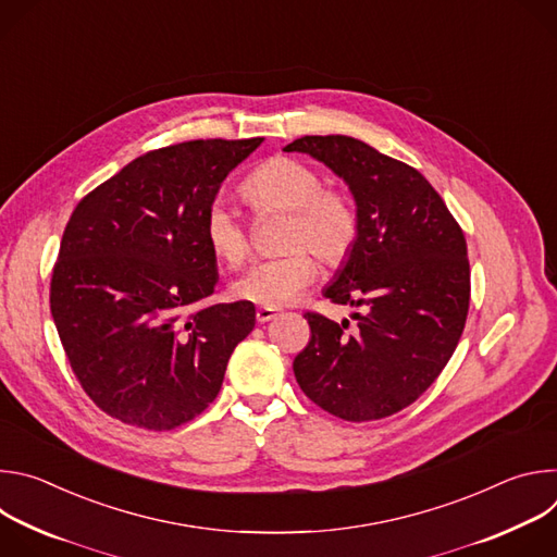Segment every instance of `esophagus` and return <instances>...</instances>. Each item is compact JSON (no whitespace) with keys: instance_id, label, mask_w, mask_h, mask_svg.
<instances>
[{"instance_id":"esophagus-1","label":"esophagus","mask_w":557,"mask_h":557,"mask_svg":"<svg viewBox=\"0 0 557 557\" xmlns=\"http://www.w3.org/2000/svg\"><path fill=\"white\" fill-rule=\"evenodd\" d=\"M275 317H277V312L273 308H258V312H256L258 324H267V322L275 320Z\"/></svg>"}]
</instances>
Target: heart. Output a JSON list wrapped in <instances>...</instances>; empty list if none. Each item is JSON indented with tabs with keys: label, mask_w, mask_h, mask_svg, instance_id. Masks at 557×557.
Instances as JSON below:
<instances>
[{
	"label": "heart",
	"mask_w": 557,
	"mask_h": 557,
	"mask_svg": "<svg viewBox=\"0 0 557 557\" xmlns=\"http://www.w3.org/2000/svg\"><path fill=\"white\" fill-rule=\"evenodd\" d=\"M243 200L258 213H284L275 258L253 264L231 284L235 299L262 308H282L295 301L317 277L315 256L326 267L344 264L359 235V215L348 194L322 187V176L293 156H273L258 165L240 187ZM205 243L215 260L235 269L249 251V233L228 207L213 202L207 209Z\"/></svg>",
	"instance_id": "obj_1"
}]
</instances>
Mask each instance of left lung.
<instances>
[{"mask_svg":"<svg viewBox=\"0 0 557 557\" xmlns=\"http://www.w3.org/2000/svg\"><path fill=\"white\" fill-rule=\"evenodd\" d=\"M350 189L357 245L324 297L361 308L350 333L306 312L308 346L293 372L312 404L344 421H376L414 404L454 355L469 308L465 235L436 189L410 165L352 136H301Z\"/></svg>","mask_w":557,"mask_h":557,"instance_id":"1","label":"left lung"}]
</instances>
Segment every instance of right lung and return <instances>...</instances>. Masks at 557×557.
I'll return each mask as SVG.
<instances>
[{
    "mask_svg": "<svg viewBox=\"0 0 557 557\" xmlns=\"http://www.w3.org/2000/svg\"><path fill=\"white\" fill-rule=\"evenodd\" d=\"M264 138L153 149L72 211L50 282L52 320L78 383L110 417L172 430L215 399L256 326L251 301L198 304L218 284L205 215Z\"/></svg>",
    "mask_w": 557,
    "mask_h": 557,
    "instance_id": "add662e5",
    "label": "right lung"
}]
</instances>
